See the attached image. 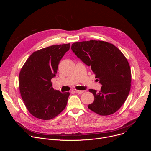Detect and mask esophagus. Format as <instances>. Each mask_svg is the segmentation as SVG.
<instances>
[{
  "instance_id": "obj_1",
  "label": "esophagus",
  "mask_w": 151,
  "mask_h": 151,
  "mask_svg": "<svg viewBox=\"0 0 151 151\" xmlns=\"http://www.w3.org/2000/svg\"><path fill=\"white\" fill-rule=\"evenodd\" d=\"M83 91H81V90H75V92H76L77 94H81L83 93Z\"/></svg>"
}]
</instances>
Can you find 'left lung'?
Returning a JSON list of instances; mask_svg holds the SVG:
<instances>
[{
  "label": "left lung",
  "instance_id": "1",
  "mask_svg": "<svg viewBox=\"0 0 151 151\" xmlns=\"http://www.w3.org/2000/svg\"><path fill=\"white\" fill-rule=\"evenodd\" d=\"M71 49L96 75L102 85L101 90L90 89L94 96L88 108L100 115L116 112L130 91L132 74L128 62L122 52L110 43L102 40L73 43Z\"/></svg>",
  "mask_w": 151,
  "mask_h": 151
}]
</instances>
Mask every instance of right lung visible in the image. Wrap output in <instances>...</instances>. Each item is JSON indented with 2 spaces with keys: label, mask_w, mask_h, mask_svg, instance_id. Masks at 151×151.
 I'll use <instances>...</instances> for the list:
<instances>
[{
  "label": "right lung",
  "mask_w": 151,
  "mask_h": 151,
  "mask_svg": "<svg viewBox=\"0 0 151 151\" xmlns=\"http://www.w3.org/2000/svg\"><path fill=\"white\" fill-rule=\"evenodd\" d=\"M70 44L52 45L34 52L27 60L19 75L20 94L27 109L35 117L51 119L65 108L69 92L61 93L52 88L51 79Z\"/></svg>",
  "instance_id": "right-lung-1"
}]
</instances>
